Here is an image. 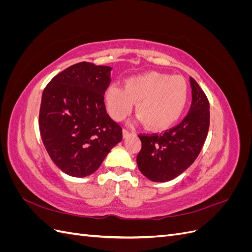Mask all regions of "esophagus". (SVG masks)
<instances>
[{
	"instance_id": "esophagus-1",
	"label": "esophagus",
	"mask_w": 252,
	"mask_h": 252,
	"mask_svg": "<svg viewBox=\"0 0 252 252\" xmlns=\"http://www.w3.org/2000/svg\"><path fill=\"white\" fill-rule=\"evenodd\" d=\"M129 135H131V132L129 131V130H127V129H124V130H123V136H124V139L128 138Z\"/></svg>"
}]
</instances>
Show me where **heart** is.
I'll return each mask as SVG.
<instances>
[{
    "mask_svg": "<svg viewBox=\"0 0 252 252\" xmlns=\"http://www.w3.org/2000/svg\"><path fill=\"white\" fill-rule=\"evenodd\" d=\"M187 82L180 75L149 71L126 80L125 87L112 84L105 103L116 121H123L136 105V112L151 130H165L184 113L188 102Z\"/></svg>",
    "mask_w": 252,
    "mask_h": 252,
    "instance_id": "obj_1",
    "label": "heart"
}]
</instances>
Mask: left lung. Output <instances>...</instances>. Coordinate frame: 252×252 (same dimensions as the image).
I'll list each match as a JSON object with an SVG mask.
<instances>
[{"instance_id":"8db88e82","label":"left lung","mask_w":252,"mask_h":252,"mask_svg":"<svg viewBox=\"0 0 252 252\" xmlns=\"http://www.w3.org/2000/svg\"><path fill=\"white\" fill-rule=\"evenodd\" d=\"M192 102L185 119L161 134H141L136 157L140 171L152 182H168L184 172L200 155L207 138L209 102L194 79L190 78Z\"/></svg>"}]
</instances>
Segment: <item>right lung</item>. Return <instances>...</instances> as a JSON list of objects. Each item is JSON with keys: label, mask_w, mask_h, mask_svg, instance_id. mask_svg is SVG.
I'll use <instances>...</instances> for the list:
<instances>
[{"label": "right lung", "mask_w": 252, "mask_h": 252, "mask_svg": "<svg viewBox=\"0 0 252 252\" xmlns=\"http://www.w3.org/2000/svg\"><path fill=\"white\" fill-rule=\"evenodd\" d=\"M111 69L88 62L74 64L57 74L43 91L41 138L52 162L71 177L93 174L123 139L121 126L104 103Z\"/></svg>", "instance_id": "right-lung-1"}]
</instances>
